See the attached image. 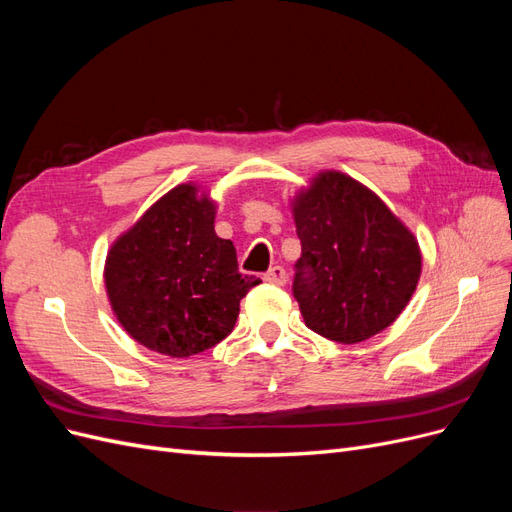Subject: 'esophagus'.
I'll use <instances>...</instances> for the list:
<instances>
[{"mask_svg": "<svg viewBox=\"0 0 512 512\" xmlns=\"http://www.w3.org/2000/svg\"><path fill=\"white\" fill-rule=\"evenodd\" d=\"M286 269L284 267H280V265H275V267H271L267 273H265V282H269V284H273V286H284L286 284Z\"/></svg>", "mask_w": 512, "mask_h": 512, "instance_id": "1", "label": "esophagus"}]
</instances>
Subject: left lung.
<instances>
[{
    "label": "left lung",
    "mask_w": 512,
    "mask_h": 512,
    "mask_svg": "<svg viewBox=\"0 0 512 512\" xmlns=\"http://www.w3.org/2000/svg\"><path fill=\"white\" fill-rule=\"evenodd\" d=\"M294 224L292 294L307 327L339 344L391 327L421 277V252L382 200L329 170L294 200Z\"/></svg>",
    "instance_id": "left-lung-1"
}]
</instances>
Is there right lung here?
Here are the masks:
<instances>
[{
  "label": "right lung",
  "mask_w": 512,
  "mask_h": 512,
  "mask_svg": "<svg viewBox=\"0 0 512 512\" xmlns=\"http://www.w3.org/2000/svg\"><path fill=\"white\" fill-rule=\"evenodd\" d=\"M215 205L190 183L162 196L106 258L104 282L121 327L138 344L185 359L235 329L258 277L239 273L235 245L213 230Z\"/></svg>",
  "instance_id": "1"
}]
</instances>
